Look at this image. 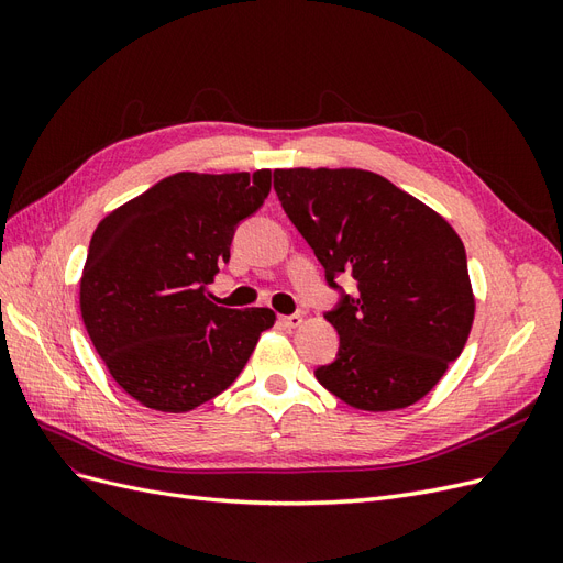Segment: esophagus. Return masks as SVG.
I'll use <instances>...</instances> for the list:
<instances>
[{
	"label": "esophagus",
	"instance_id": "obj_1",
	"mask_svg": "<svg viewBox=\"0 0 563 563\" xmlns=\"http://www.w3.org/2000/svg\"><path fill=\"white\" fill-rule=\"evenodd\" d=\"M279 323L284 329H298L302 323V317L300 314H284V317H279Z\"/></svg>",
	"mask_w": 563,
	"mask_h": 563
}]
</instances>
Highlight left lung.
<instances>
[{"label":"left lung","instance_id":"1","mask_svg":"<svg viewBox=\"0 0 563 563\" xmlns=\"http://www.w3.org/2000/svg\"><path fill=\"white\" fill-rule=\"evenodd\" d=\"M282 209L338 300L340 347L317 380L362 411L422 399L465 347L474 319L467 255L444 218L360 168H277ZM352 276L355 291L336 284Z\"/></svg>","mask_w":563,"mask_h":563}]
</instances>
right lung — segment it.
Instances as JSON below:
<instances>
[{"label":"right lung","mask_w":563,"mask_h":563,"mask_svg":"<svg viewBox=\"0 0 563 563\" xmlns=\"http://www.w3.org/2000/svg\"><path fill=\"white\" fill-rule=\"evenodd\" d=\"M272 174H176L100 220L79 284L81 319L126 395L183 413L228 389L275 323L267 308L211 302L232 236Z\"/></svg>","instance_id":"add662e5"}]
</instances>
